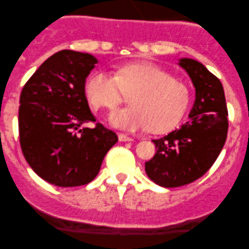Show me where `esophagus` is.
Masks as SVG:
<instances>
[{"label": "esophagus", "mask_w": 249, "mask_h": 249, "mask_svg": "<svg viewBox=\"0 0 249 249\" xmlns=\"http://www.w3.org/2000/svg\"><path fill=\"white\" fill-rule=\"evenodd\" d=\"M118 139H119L120 142H131L132 141V137L126 136V135H124V134L118 135Z\"/></svg>", "instance_id": "obj_1"}]
</instances>
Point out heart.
<instances>
[{
    "label": "heart",
    "instance_id": "heart-1",
    "mask_svg": "<svg viewBox=\"0 0 249 249\" xmlns=\"http://www.w3.org/2000/svg\"><path fill=\"white\" fill-rule=\"evenodd\" d=\"M84 94L95 109L113 110L130 96L127 108L110 117L115 127L137 131L149 129L162 134L180 122L190 104V90L158 65L130 62L118 67L115 76L95 71L87 78Z\"/></svg>",
    "mask_w": 249,
    "mask_h": 249
}]
</instances>
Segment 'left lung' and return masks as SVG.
Here are the masks:
<instances>
[{"mask_svg": "<svg viewBox=\"0 0 249 249\" xmlns=\"http://www.w3.org/2000/svg\"><path fill=\"white\" fill-rule=\"evenodd\" d=\"M195 87L189 120L155 143L154 157L145 162L148 177L160 187L189 184L211 169L228 135V108L220 80L193 59H180Z\"/></svg>", "mask_w": 249, "mask_h": 249, "instance_id": "8db88e82", "label": "left lung"}]
</instances>
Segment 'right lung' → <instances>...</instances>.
<instances>
[{
  "instance_id": "obj_1",
  "label": "right lung",
  "mask_w": 249,
  "mask_h": 249,
  "mask_svg": "<svg viewBox=\"0 0 249 249\" xmlns=\"http://www.w3.org/2000/svg\"><path fill=\"white\" fill-rule=\"evenodd\" d=\"M97 64L87 53L60 50L26 82L20 95L19 139L27 164L57 187L91 182L107 152L118 142L96 122L84 94L85 79Z\"/></svg>"
}]
</instances>
